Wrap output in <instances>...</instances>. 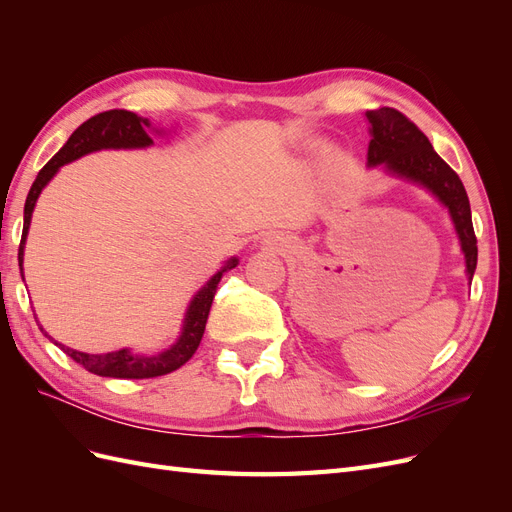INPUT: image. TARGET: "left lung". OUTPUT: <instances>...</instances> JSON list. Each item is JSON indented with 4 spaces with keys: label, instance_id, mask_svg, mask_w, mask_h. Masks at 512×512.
Instances as JSON below:
<instances>
[{
    "label": "left lung",
    "instance_id": "left-lung-1",
    "mask_svg": "<svg viewBox=\"0 0 512 512\" xmlns=\"http://www.w3.org/2000/svg\"><path fill=\"white\" fill-rule=\"evenodd\" d=\"M365 117L371 123V141L367 149L369 166L384 164L391 173L425 185L442 200L455 222L461 250L466 254L468 277L472 280L478 247L470 200L459 175L433 151L429 138L416 128V123L399 113L397 108L382 106L378 111H367Z\"/></svg>",
    "mask_w": 512,
    "mask_h": 512
}]
</instances>
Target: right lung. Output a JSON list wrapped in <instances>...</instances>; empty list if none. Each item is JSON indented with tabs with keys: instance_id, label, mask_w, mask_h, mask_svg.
<instances>
[{
	"instance_id": "obj_1",
	"label": "right lung",
	"mask_w": 512,
	"mask_h": 512,
	"mask_svg": "<svg viewBox=\"0 0 512 512\" xmlns=\"http://www.w3.org/2000/svg\"><path fill=\"white\" fill-rule=\"evenodd\" d=\"M149 126H151L149 119H143L130 111H119V108H115V111H104L100 115H94L72 132L68 143L42 166V170L32 185V190H29V194H27L23 237H21V245H19V267L21 269H23V247H25V239H27L29 222H32L36 200H38L44 185L53 179L59 166H64L76 158L85 156V153L98 151V149L147 147L153 143L149 132H147ZM232 267H237V258L228 260L226 267L215 273L211 280L198 290V294L188 307V314H185L183 331H181V337L177 339V344L158 356H134L128 350L108 352V354H85V352L61 346L57 342L55 344L64 350L72 361H76L83 369L91 371V374H96V376L121 378V380H143V378L166 376V374H170V371L179 369L183 363H188L192 359V354L196 352L200 339H203L205 324L209 318V309H211L215 292H218V284L222 280V275L226 271H230ZM40 331L44 333L42 327H40Z\"/></svg>"
}]
</instances>
